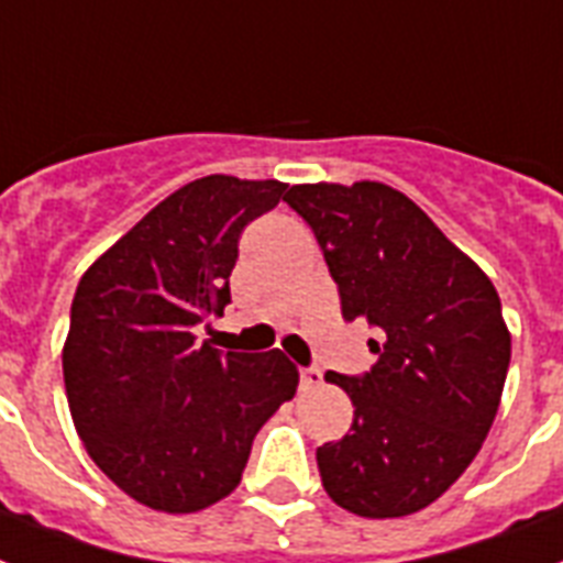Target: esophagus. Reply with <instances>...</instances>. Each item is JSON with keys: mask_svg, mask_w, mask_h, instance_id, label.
Instances as JSON below:
<instances>
[{"mask_svg": "<svg viewBox=\"0 0 563 563\" xmlns=\"http://www.w3.org/2000/svg\"><path fill=\"white\" fill-rule=\"evenodd\" d=\"M300 385L306 390H314V387L323 385V369L321 367H303L300 369Z\"/></svg>", "mask_w": 563, "mask_h": 563, "instance_id": "obj_1", "label": "esophagus"}]
</instances>
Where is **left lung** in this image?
Returning a JSON list of instances; mask_svg holds the SVG:
<instances>
[{
    "label": "left lung",
    "mask_w": 563,
    "mask_h": 563,
    "mask_svg": "<svg viewBox=\"0 0 563 563\" xmlns=\"http://www.w3.org/2000/svg\"><path fill=\"white\" fill-rule=\"evenodd\" d=\"M286 202L318 236L344 321L364 318L382 338L369 373H327L355 416L344 440L318 448L323 488L361 518L413 515L454 486L495 422L511 358L500 297L382 181L295 185Z\"/></svg>",
    "instance_id": "obj_1"
}]
</instances>
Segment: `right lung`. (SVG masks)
<instances>
[{"mask_svg":"<svg viewBox=\"0 0 563 563\" xmlns=\"http://www.w3.org/2000/svg\"><path fill=\"white\" fill-rule=\"evenodd\" d=\"M286 187L196 178L77 283L63 346L68 410L100 472L150 509L187 515L231 495L257 431L295 396L300 376L280 350L196 344V327L231 303L242 228Z\"/></svg>","mask_w":563,"mask_h":563,"instance_id":"add662e5","label":"right lung"}]
</instances>
